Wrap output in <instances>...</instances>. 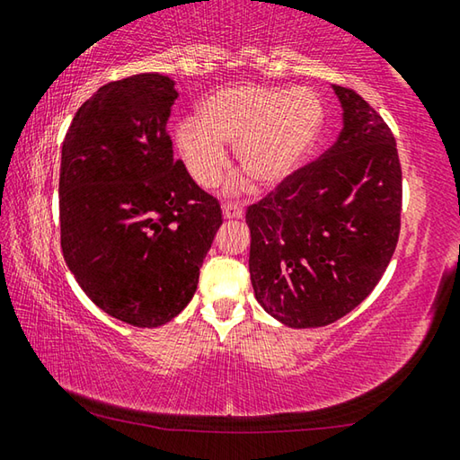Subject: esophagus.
I'll list each match as a JSON object with an SVG mask.
<instances>
[{"label":"esophagus","instance_id":"obj_1","mask_svg":"<svg viewBox=\"0 0 460 460\" xmlns=\"http://www.w3.org/2000/svg\"><path fill=\"white\" fill-rule=\"evenodd\" d=\"M222 212H224L226 220H238V217H243L244 208L236 204V201H226V204L222 206Z\"/></svg>","mask_w":460,"mask_h":460}]
</instances>
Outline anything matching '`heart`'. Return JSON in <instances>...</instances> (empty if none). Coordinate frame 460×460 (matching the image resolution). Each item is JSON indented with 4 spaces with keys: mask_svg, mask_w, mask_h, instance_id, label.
I'll return each mask as SVG.
<instances>
[{
    "mask_svg": "<svg viewBox=\"0 0 460 460\" xmlns=\"http://www.w3.org/2000/svg\"><path fill=\"white\" fill-rule=\"evenodd\" d=\"M323 104L307 88L279 91L232 86L209 96L199 119L177 127V149L201 188H214L228 167L224 143H236V164L262 185L275 188L291 175L315 143Z\"/></svg>",
    "mask_w": 460,
    "mask_h": 460,
    "instance_id": "b5f03b06",
    "label": "heart"
}]
</instances>
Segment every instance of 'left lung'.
I'll list each match as a JSON object with an SVG mask.
<instances>
[{"label": "left lung", "mask_w": 460, "mask_h": 460, "mask_svg": "<svg viewBox=\"0 0 460 460\" xmlns=\"http://www.w3.org/2000/svg\"><path fill=\"white\" fill-rule=\"evenodd\" d=\"M343 128L323 155L248 206L256 301L288 327H325L374 291L400 236L396 139L361 99L333 84Z\"/></svg>", "instance_id": "obj_1"}]
</instances>
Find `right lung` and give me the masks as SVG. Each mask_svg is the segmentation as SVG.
Returning <instances> with one entry per match:
<instances>
[{"mask_svg": "<svg viewBox=\"0 0 460 460\" xmlns=\"http://www.w3.org/2000/svg\"><path fill=\"white\" fill-rule=\"evenodd\" d=\"M173 80L145 72L101 86L62 143L60 246L96 307L159 327L196 293L220 201L173 159Z\"/></svg>", "mask_w": 460, "mask_h": 460, "instance_id": "obj_1", "label": "right lung"}]
</instances>
